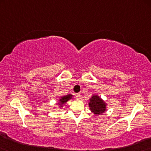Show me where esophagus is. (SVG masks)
<instances>
[{"label":"esophagus","mask_w":151,"mask_h":151,"mask_svg":"<svg viewBox=\"0 0 151 151\" xmlns=\"http://www.w3.org/2000/svg\"><path fill=\"white\" fill-rule=\"evenodd\" d=\"M76 99L77 100H81V94L80 93H77V94L76 95Z\"/></svg>","instance_id":"1"}]
</instances>
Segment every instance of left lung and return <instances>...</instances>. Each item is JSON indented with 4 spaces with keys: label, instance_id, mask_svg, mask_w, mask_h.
<instances>
[{
    "label": "left lung",
    "instance_id": "obj_1",
    "mask_svg": "<svg viewBox=\"0 0 151 151\" xmlns=\"http://www.w3.org/2000/svg\"><path fill=\"white\" fill-rule=\"evenodd\" d=\"M88 107L91 111L95 116L101 115L107 110V104L97 94H93L90 98Z\"/></svg>",
    "mask_w": 151,
    "mask_h": 151
}]
</instances>
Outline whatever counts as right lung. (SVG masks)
<instances>
[{"label":"right lung","mask_w":151,"mask_h":151,"mask_svg":"<svg viewBox=\"0 0 151 151\" xmlns=\"http://www.w3.org/2000/svg\"><path fill=\"white\" fill-rule=\"evenodd\" d=\"M73 97V95L72 94H68L66 95H63V96H61L58 99V101L57 102V105L59 106L60 108H62L64 105L66 104V102L68 101V100L72 99Z\"/></svg>","instance_id":"add662e5"}]
</instances>
